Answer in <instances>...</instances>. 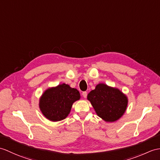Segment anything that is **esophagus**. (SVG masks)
Returning <instances> with one entry per match:
<instances>
[{
    "instance_id": "34e87169",
    "label": "esophagus",
    "mask_w": 160,
    "mask_h": 160,
    "mask_svg": "<svg viewBox=\"0 0 160 160\" xmlns=\"http://www.w3.org/2000/svg\"><path fill=\"white\" fill-rule=\"evenodd\" d=\"M82 95L84 98H86L87 96V92L84 91V92H82Z\"/></svg>"
}]
</instances>
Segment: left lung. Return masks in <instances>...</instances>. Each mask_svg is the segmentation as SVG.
<instances>
[{
	"label": "left lung",
	"mask_w": 160,
	"mask_h": 160,
	"mask_svg": "<svg viewBox=\"0 0 160 160\" xmlns=\"http://www.w3.org/2000/svg\"><path fill=\"white\" fill-rule=\"evenodd\" d=\"M98 116L106 122L116 121L127 109V96L117 88L99 83L87 95Z\"/></svg>",
	"instance_id": "left-lung-1"
}]
</instances>
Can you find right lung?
I'll list each match as a JSON object with an SVG mask.
<instances>
[{"label": "right lung", "instance_id": "obj_1", "mask_svg": "<svg viewBox=\"0 0 160 160\" xmlns=\"http://www.w3.org/2000/svg\"><path fill=\"white\" fill-rule=\"evenodd\" d=\"M80 99L79 91L66 84L48 88L39 99V108L51 121H62L68 116L73 103Z\"/></svg>", "mask_w": 160, "mask_h": 160}]
</instances>
